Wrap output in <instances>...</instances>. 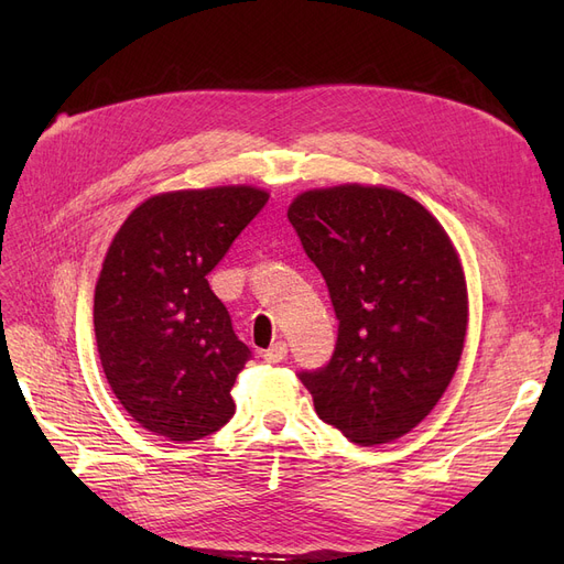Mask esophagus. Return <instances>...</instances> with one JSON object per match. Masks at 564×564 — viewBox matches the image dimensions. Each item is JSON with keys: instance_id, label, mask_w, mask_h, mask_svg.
<instances>
[{"instance_id": "esophagus-1", "label": "esophagus", "mask_w": 564, "mask_h": 564, "mask_svg": "<svg viewBox=\"0 0 564 564\" xmlns=\"http://www.w3.org/2000/svg\"><path fill=\"white\" fill-rule=\"evenodd\" d=\"M285 357H288V345L283 340H276L270 349H264L267 364H281Z\"/></svg>"}]
</instances>
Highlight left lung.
I'll return each mask as SVG.
<instances>
[{
  "label": "left lung",
  "mask_w": 564,
  "mask_h": 564,
  "mask_svg": "<svg viewBox=\"0 0 564 564\" xmlns=\"http://www.w3.org/2000/svg\"><path fill=\"white\" fill-rule=\"evenodd\" d=\"M288 219L338 317L329 364L300 372L317 416L359 446L404 436L462 359L468 297L451 237L419 200L389 187L311 189Z\"/></svg>",
  "instance_id": "1"
}]
</instances>
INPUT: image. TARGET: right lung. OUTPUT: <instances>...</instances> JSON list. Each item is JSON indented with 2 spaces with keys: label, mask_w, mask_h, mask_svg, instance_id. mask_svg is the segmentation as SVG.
I'll use <instances>...</instances> for the list:
<instances>
[{
  "label": "right lung",
  "mask_w": 564,
  "mask_h": 564,
  "mask_svg": "<svg viewBox=\"0 0 564 564\" xmlns=\"http://www.w3.org/2000/svg\"><path fill=\"white\" fill-rule=\"evenodd\" d=\"M267 198L247 185L166 192L118 228L96 285V343L113 395L148 432L185 443L232 419L251 349L205 276Z\"/></svg>",
  "instance_id": "1"
}]
</instances>
